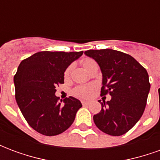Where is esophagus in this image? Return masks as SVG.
Listing matches in <instances>:
<instances>
[{"instance_id": "obj_1", "label": "esophagus", "mask_w": 160, "mask_h": 160, "mask_svg": "<svg viewBox=\"0 0 160 160\" xmlns=\"http://www.w3.org/2000/svg\"><path fill=\"white\" fill-rule=\"evenodd\" d=\"M81 104H83V105H88L89 102H87V101H81Z\"/></svg>"}]
</instances>
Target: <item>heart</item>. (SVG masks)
Masks as SVG:
<instances>
[{
    "label": "heart",
    "mask_w": 160,
    "mask_h": 160,
    "mask_svg": "<svg viewBox=\"0 0 160 160\" xmlns=\"http://www.w3.org/2000/svg\"><path fill=\"white\" fill-rule=\"evenodd\" d=\"M95 62L91 58H84L81 61V64L82 66L85 68V69L87 70L88 67L90 66L92 63ZM70 73V67H68L66 70L64 71V77L68 78L69 76ZM95 86L94 85H86V86H79L76 87L72 92L73 96L77 98H89L92 96L94 91H95Z\"/></svg>",
    "instance_id": "heart-1"
}]
</instances>
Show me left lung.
Here are the masks:
<instances>
[{
	"label": "left lung",
	"mask_w": 160,
	"mask_h": 160,
	"mask_svg": "<svg viewBox=\"0 0 160 160\" xmlns=\"http://www.w3.org/2000/svg\"><path fill=\"white\" fill-rule=\"evenodd\" d=\"M85 54L93 58L103 73L101 96L111 99L100 102L101 111L93 116L96 126L113 136L126 134L144 112L150 83L148 73L134 57L111 49H90Z\"/></svg>",
	"instance_id": "obj_1"
}]
</instances>
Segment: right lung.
<instances>
[{
    "label": "right lung",
    "mask_w": 160,
    "mask_h": 160,
    "mask_svg": "<svg viewBox=\"0 0 160 160\" xmlns=\"http://www.w3.org/2000/svg\"><path fill=\"white\" fill-rule=\"evenodd\" d=\"M83 51H40L19 64L13 81L16 102L34 130L47 136L63 133L72 125L82 104L75 98L63 103L56 87L64 83V71Z\"/></svg>",
    "instance_id": "add662e5"
}]
</instances>
